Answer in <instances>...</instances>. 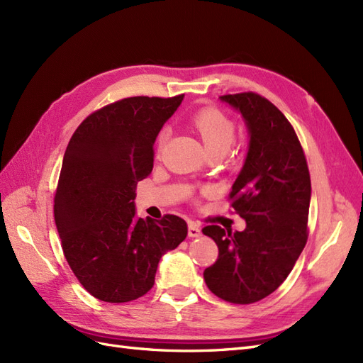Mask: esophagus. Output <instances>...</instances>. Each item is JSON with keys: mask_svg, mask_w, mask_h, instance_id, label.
Wrapping results in <instances>:
<instances>
[{"mask_svg": "<svg viewBox=\"0 0 363 363\" xmlns=\"http://www.w3.org/2000/svg\"><path fill=\"white\" fill-rule=\"evenodd\" d=\"M188 235L189 238H199L201 235V227L199 223L195 221H189V225H188Z\"/></svg>", "mask_w": 363, "mask_h": 363, "instance_id": "34e87169", "label": "esophagus"}]
</instances>
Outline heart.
<instances>
[{
    "mask_svg": "<svg viewBox=\"0 0 363 363\" xmlns=\"http://www.w3.org/2000/svg\"><path fill=\"white\" fill-rule=\"evenodd\" d=\"M191 123L199 131L208 152H224L235 138V123L216 107L200 108L191 116ZM169 136L168 128H162L157 135L156 148L160 152Z\"/></svg>",
    "mask_w": 363,
    "mask_h": 363,
    "instance_id": "1",
    "label": "heart"
}]
</instances>
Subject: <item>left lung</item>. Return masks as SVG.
I'll use <instances>...</instances> for the list:
<instances>
[{
  "instance_id": "1",
  "label": "left lung",
  "mask_w": 363,
  "mask_h": 363,
  "mask_svg": "<svg viewBox=\"0 0 363 363\" xmlns=\"http://www.w3.org/2000/svg\"><path fill=\"white\" fill-rule=\"evenodd\" d=\"M242 113L250 148L228 200L245 219L244 232L203 228L218 245V259L204 269L207 288L233 304L265 298L286 280L307 242L311 174L294 127L256 92L219 96Z\"/></svg>"
}]
</instances>
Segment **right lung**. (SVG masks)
Segmentation results:
<instances>
[{
  "instance_id": "1",
  "label": "right lung",
  "mask_w": 363,
  "mask_h": 363,
  "mask_svg": "<svg viewBox=\"0 0 363 363\" xmlns=\"http://www.w3.org/2000/svg\"><path fill=\"white\" fill-rule=\"evenodd\" d=\"M183 96L107 104L77 127L65 151L54 221L74 276L98 300L127 303L145 295L160 257L188 236L180 216H135L138 182L151 172L152 145Z\"/></svg>"
}]
</instances>
